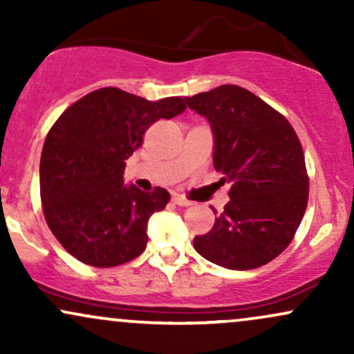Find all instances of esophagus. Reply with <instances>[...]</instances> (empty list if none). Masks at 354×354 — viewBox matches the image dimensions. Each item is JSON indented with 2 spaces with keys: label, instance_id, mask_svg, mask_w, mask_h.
<instances>
[{
  "label": "esophagus",
  "instance_id": "1",
  "mask_svg": "<svg viewBox=\"0 0 354 354\" xmlns=\"http://www.w3.org/2000/svg\"><path fill=\"white\" fill-rule=\"evenodd\" d=\"M173 201L176 203L178 206H191V205H193V201H189L188 198L181 196V194H174V196H173Z\"/></svg>",
  "mask_w": 354,
  "mask_h": 354
}]
</instances>
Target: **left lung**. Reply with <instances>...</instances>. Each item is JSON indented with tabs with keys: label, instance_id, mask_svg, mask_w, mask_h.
<instances>
[{
	"label": "left lung",
	"instance_id": "left-lung-1",
	"mask_svg": "<svg viewBox=\"0 0 354 354\" xmlns=\"http://www.w3.org/2000/svg\"><path fill=\"white\" fill-rule=\"evenodd\" d=\"M186 103L211 123L214 169L230 183V203L194 250L228 270H254L286 250L310 194L303 146L281 113L236 84ZM216 213V211H214Z\"/></svg>",
	"mask_w": 354,
	"mask_h": 354
}]
</instances>
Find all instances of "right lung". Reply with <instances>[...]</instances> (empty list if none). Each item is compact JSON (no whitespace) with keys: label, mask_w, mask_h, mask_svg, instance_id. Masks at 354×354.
<instances>
[{"label":"right lung","mask_w":354,"mask_h":354,"mask_svg":"<svg viewBox=\"0 0 354 354\" xmlns=\"http://www.w3.org/2000/svg\"><path fill=\"white\" fill-rule=\"evenodd\" d=\"M186 109L180 96L148 101L100 88L64 109L48 131L39 161L44 219L61 246L81 263L120 266L145 251L148 219L169 193L123 185L126 160L146 129Z\"/></svg>","instance_id":"1"}]
</instances>
